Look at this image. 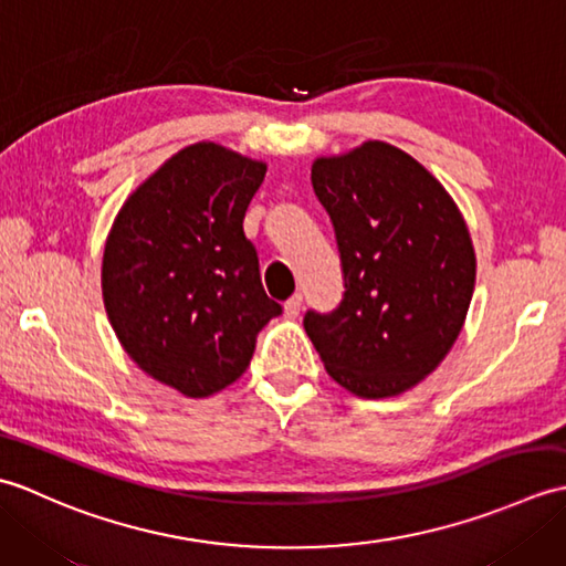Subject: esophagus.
Masks as SVG:
<instances>
[{
	"label": "esophagus",
	"instance_id": "obj_1",
	"mask_svg": "<svg viewBox=\"0 0 566 566\" xmlns=\"http://www.w3.org/2000/svg\"><path fill=\"white\" fill-rule=\"evenodd\" d=\"M302 306H304V296L302 294H294L290 302L284 304V314L290 318H296L298 314H302Z\"/></svg>",
	"mask_w": 566,
	"mask_h": 566
}]
</instances>
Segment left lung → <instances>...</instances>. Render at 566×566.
Here are the masks:
<instances>
[{"label": "left lung", "mask_w": 566, "mask_h": 566, "mask_svg": "<svg viewBox=\"0 0 566 566\" xmlns=\"http://www.w3.org/2000/svg\"><path fill=\"white\" fill-rule=\"evenodd\" d=\"M338 240L345 296L308 311L306 335L326 371L359 399H389L423 381L460 335L476 255L462 211L423 165L365 140L311 165Z\"/></svg>", "instance_id": "8db88e82"}]
</instances>
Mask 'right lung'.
<instances>
[{
    "instance_id": "right-lung-1",
    "label": "right lung",
    "mask_w": 566,
    "mask_h": 566,
    "mask_svg": "<svg viewBox=\"0 0 566 566\" xmlns=\"http://www.w3.org/2000/svg\"><path fill=\"white\" fill-rule=\"evenodd\" d=\"M268 165L219 143L175 153L118 209L102 296L126 355L189 399L233 384L258 333L282 314L243 233Z\"/></svg>"
}]
</instances>
